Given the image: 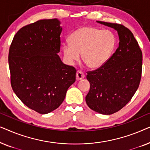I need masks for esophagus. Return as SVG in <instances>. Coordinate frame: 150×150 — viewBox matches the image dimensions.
<instances>
[{"mask_svg": "<svg viewBox=\"0 0 150 150\" xmlns=\"http://www.w3.org/2000/svg\"><path fill=\"white\" fill-rule=\"evenodd\" d=\"M85 78V74L83 71L81 70H78L76 72V79L77 80H81Z\"/></svg>", "mask_w": 150, "mask_h": 150, "instance_id": "34e87169", "label": "esophagus"}]
</instances>
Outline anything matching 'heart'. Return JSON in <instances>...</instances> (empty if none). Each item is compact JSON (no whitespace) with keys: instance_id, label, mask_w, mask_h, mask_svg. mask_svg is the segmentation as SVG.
<instances>
[{"instance_id":"1","label":"heart","mask_w":150,"mask_h":150,"mask_svg":"<svg viewBox=\"0 0 150 150\" xmlns=\"http://www.w3.org/2000/svg\"><path fill=\"white\" fill-rule=\"evenodd\" d=\"M116 40L109 30H101L92 26H83L76 30L69 37V42L62 44L63 57L72 65L82 59L91 68L103 65L113 52Z\"/></svg>"}]
</instances>
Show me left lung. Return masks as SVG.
<instances>
[{
	"label": "left lung",
	"mask_w": 150,
	"mask_h": 150,
	"mask_svg": "<svg viewBox=\"0 0 150 150\" xmlns=\"http://www.w3.org/2000/svg\"><path fill=\"white\" fill-rule=\"evenodd\" d=\"M117 31L120 42L103 65L87 71L90 83L85 97L88 106L103 115L119 111L132 99L140 84L142 52L132 33L120 24L97 21Z\"/></svg>",
	"instance_id": "1"
}]
</instances>
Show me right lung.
Returning <instances> with one entry per match:
<instances>
[{
    "label": "right lung",
    "instance_id": "obj_1",
    "mask_svg": "<svg viewBox=\"0 0 150 150\" xmlns=\"http://www.w3.org/2000/svg\"><path fill=\"white\" fill-rule=\"evenodd\" d=\"M62 28L58 20H40L20 28L9 51L11 85L26 106L40 114L62 104L76 81V69L65 65L60 52Z\"/></svg>",
    "mask_w": 150,
    "mask_h": 150
}]
</instances>
